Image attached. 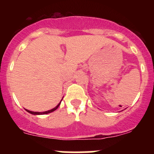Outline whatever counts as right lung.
I'll use <instances>...</instances> for the list:
<instances>
[{
  "mask_svg": "<svg viewBox=\"0 0 154 154\" xmlns=\"http://www.w3.org/2000/svg\"><path fill=\"white\" fill-rule=\"evenodd\" d=\"M60 103H61V102H60ZM60 103H59V104L57 105V106H56L55 108L52 109H51V110H48V111L42 112H32V111H29V110H27V109H26V110H27V111L29 113H30V114H32V115H45V114H48V113L52 112L55 111V110L57 109L59 107V106H60Z\"/></svg>",
  "mask_w": 154,
  "mask_h": 154,
  "instance_id": "right-lung-1",
  "label": "right lung"
}]
</instances>
